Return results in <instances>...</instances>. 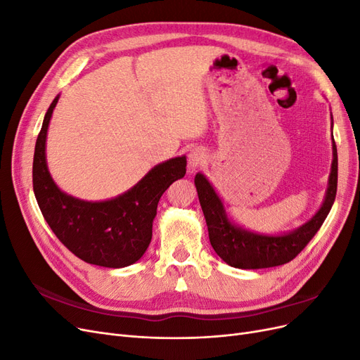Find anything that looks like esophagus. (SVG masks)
I'll use <instances>...</instances> for the list:
<instances>
[{
  "mask_svg": "<svg viewBox=\"0 0 360 360\" xmlns=\"http://www.w3.org/2000/svg\"><path fill=\"white\" fill-rule=\"evenodd\" d=\"M188 160H189V167L192 169L201 167L204 160H205V153L201 150V148H192L191 153L188 156Z\"/></svg>",
  "mask_w": 360,
  "mask_h": 360,
  "instance_id": "34e87169",
  "label": "esophagus"
}]
</instances>
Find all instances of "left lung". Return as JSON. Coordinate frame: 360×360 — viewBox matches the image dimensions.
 I'll return each instance as SVG.
<instances>
[{
	"label": "left lung",
	"mask_w": 360,
	"mask_h": 360,
	"mask_svg": "<svg viewBox=\"0 0 360 360\" xmlns=\"http://www.w3.org/2000/svg\"><path fill=\"white\" fill-rule=\"evenodd\" d=\"M195 186L209 228L210 243L214 252L226 264L236 269H266L290 263L304 249L311 238L317 234L324 219L328 217L338 186V153L333 141V162L329 179V188L319 213L299 230L285 236H259L248 233L234 226L225 214L224 205L213 191L212 184L202 174L195 176Z\"/></svg>",
	"instance_id": "8db88e82"
}]
</instances>
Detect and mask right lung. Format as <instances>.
<instances>
[{
	"label": "right lung",
	"mask_w": 360,
	"mask_h": 360,
	"mask_svg": "<svg viewBox=\"0 0 360 360\" xmlns=\"http://www.w3.org/2000/svg\"><path fill=\"white\" fill-rule=\"evenodd\" d=\"M57 102L58 97L43 120L32 160V189L41 214L58 240L85 263L103 267L134 264L151 242L162 193L186 174V158L160 163L114 200L86 202L69 197L52 181L45 158L46 132Z\"/></svg>",
	"instance_id": "add662e5"
}]
</instances>
